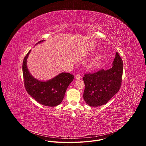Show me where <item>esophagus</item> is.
I'll use <instances>...</instances> for the list:
<instances>
[{
    "label": "esophagus",
    "mask_w": 146,
    "mask_h": 146,
    "mask_svg": "<svg viewBox=\"0 0 146 146\" xmlns=\"http://www.w3.org/2000/svg\"><path fill=\"white\" fill-rule=\"evenodd\" d=\"M75 77H76V79H77V80H80V78H81V76H80V74H77L76 75V76H75Z\"/></svg>",
    "instance_id": "34e87169"
}]
</instances>
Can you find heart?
<instances>
[{"label":"heart","mask_w":146,"mask_h":146,"mask_svg":"<svg viewBox=\"0 0 146 146\" xmlns=\"http://www.w3.org/2000/svg\"><path fill=\"white\" fill-rule=\"evenodd\" d=\"M101 61H102V59H101L100 57H99V56L95 57L93 59L92 62V66L93 67H97V66H98L100 64Z\"/></svg>","instance_id":"obj_1"}]
</instances>
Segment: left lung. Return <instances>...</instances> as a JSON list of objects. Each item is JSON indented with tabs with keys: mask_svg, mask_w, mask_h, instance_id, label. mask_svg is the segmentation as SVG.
<instances>
[{
	"mask_svg": "<svg viewBox=\"0 0 146 146\" xmlns=\"http://www.w3.org/2000/svg\"><path fill=\"white\" fill-rule=\"evenodd\" d=\"M122 72V60L116 52L110 69L86 74L82 77L85 84L83 97L88 105L98 107L108 102L121 87Z\"/></svg>",
	"mask_w": 146,
	"mask_h": 146,
	"instance_id": "left-lung-1",
	"label": "left lung"
}]
</instances>
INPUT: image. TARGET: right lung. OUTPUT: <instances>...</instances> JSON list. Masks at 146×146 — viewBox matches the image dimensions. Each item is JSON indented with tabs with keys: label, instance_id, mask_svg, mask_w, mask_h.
<instances>
[{
	"label": "right lung",
	"instance_id": "right-lung-1",
	"mask_svg": "<svg viewBox=\"0 0 146 146\" xmlns=\"http://www.w3.org/2000/svg\"><path fill=\"white\" fill-rule=\"evenodd\" d=\"M41 40L36 44L42 43ZM31 50L24 59L23 72L24 85L27 92L38 103L44 106L54 107L59 105L63 100L66 91L74 78L69 73H61L46 81L34 78L27 68V58Z\"/></svg>",
	"mask_w": 146,
	"mask_h": 146
}]
</instances>
